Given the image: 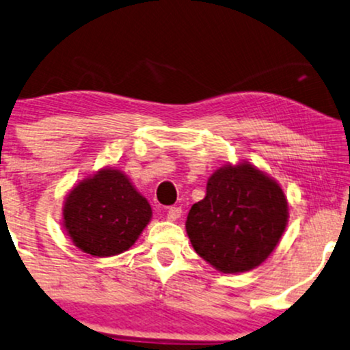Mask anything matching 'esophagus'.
Returning <instances> with one entry per match:
<instances>
[{"mask_svg":"<svg viewBox=\"0 0 350 350\" xmlns=\"http://www.w3.org/2000/svg\"><path fill=\"white\" fill-rule=\"evenodd\" d=\"M180 213H183V208H180V206H171L170 210H167V219L176 221L178 218H180Z\"/></svg>","mask_w":350,"mask_h":350,"instance_id":"esophagus-1","label":"esophagus"}]
</instances>
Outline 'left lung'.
<instances>
[{
	"label": "left lung",
	"mask_w": 350,
	"mask_h": 350,
	"mask_svg": "<svg viewBox=\"0 0 350 350\" xmlns=\"http://www.w3.org/2000/svg\"><path fill=\"white\" fill-rule=\"evenodd\" d=\"M287 216L281 185L245 161L210 176L205 198L190 208L185 231L193 250L211 267L244 273L276 249Z\"/></svg>",
	"instance_id": "8db88e82"
}]
</instances>
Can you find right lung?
I'll use <instances>...</instances> for the list:
<instances>
[{"label":"right lung","mask_w":350,"mask_h":350,"mask_svg":"<svg viewBox=\"0 0 350 350\" xmlns=\"http://www.w3.org/2000/svg\"><path fill=\"white\" fill-rule=\"evenodd\" d=\"M152 206L122 171L105 167L68 193L64 228L74 245L94 256H113L134 245Z\"/></svg>","instance_id":"add662e5"}]
</instances>
